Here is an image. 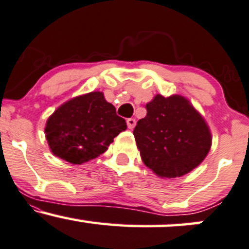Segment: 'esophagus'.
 <instances>
[{"label":"esophagus","instance_id":"obj_1","mask_svg":"<svg viewBox=\"0 0 249 249\" xmlns=\"http://www.w3.org/2000/svg\"><path fill=\"white\" fill-rule=\"evenodd\" d=\"M126 123H127V127L132 130V128H133L134 126H136L137 121H136V119H134V118H128L127 121H126Z\"/></svg>","mask_w":249,"mask_h":249}]
</instances>
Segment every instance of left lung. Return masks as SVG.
I'll use <instances>...</instances> for the list:
<instances>
[{"label": "left lung", "mask_w": 249, "mask_h": 249, "mask_svg": "<svg viewBox=\"0 0 249 249\" xmlns=\"http://www.w3.org/2000/svg\"><path fill=\"white\" fill-rule=\"evenodd\" d=\"M134 127L142 162L160 178L183 176L202 163L211 148V132L200 113L181 95H157Z\"/></svg>", "instance_id": "obj_1"}]
</instances>
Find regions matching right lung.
Instances as JSON below:
<instances>
[{
  "label": "right lung",
  "instance_id": "1",
  "mask_svg": "<svg viewBox=\"0 0 249 249\" xmlns=\"http://www.w3.org/2000/svg\"><path fill=\"white\" fill-rule=\"evenodd\" d=\"M125 130L126 122L103 92L91 91L60 106L47 119L45 134L55 157L81 164L103 154Z\"/></svg>",
  "mask_w": 249,
  "mask_h": 249
}]
</instances>
